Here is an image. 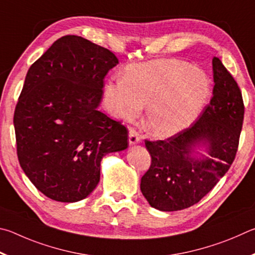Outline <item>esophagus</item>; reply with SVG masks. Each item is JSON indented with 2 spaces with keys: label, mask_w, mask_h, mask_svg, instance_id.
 I'll return each instance as SVG.
<instances>
[{
  "label": "esophagus",
  "mask_w": 255,
  "mask_h": 255,
  "mask_svg": "<svg viewBox=\"0 0 255 255\" xmlns=\"http://www.w3.org/2000/svg\"><path fill=\"white\" fill-rule=\"evenodd\" d=\"M141 141V136L139 135L134 128H130V132H128V143L130 144H136Z\"/></svg>",
  "instance_id": "1"
}]
</instances>
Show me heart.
<instances>
[{
  "label": "heart",
  "mask_w": 255,
  "mask_h": 255,
  "mask_svg": "<svg viewBox=\"0 0 255 255\" xmlns=\"http://www.w3.org/2000/svg\"><path fill=\"white\" fill-rule=\"evenodd\" d=\"M211 82L204 70L178 59H158L127 67L123 77L105 85L107 110L118 119L132 120L148 105L145 128L168 137L194 122L206 104Z\"/></svg>",
  "instance_id": "obj_1"
}]
</instances>
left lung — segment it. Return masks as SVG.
<instances>
[{
  "label": "left lung",
  "instance_id": "1",
  "mask_svg": "<svg viewBox=\"0 0 255 255\" xmlns=\"http://www.w3.org/2000/svg\"><path fill=\"white\" fill-rule=\"evenodd\" d=\"M213 73L212 100L189 128L166 140H144L151 166L140 188L159 211H181L197 204L235 159L244 119L242 93L217 57L213 58ZM197 146H205L210 157L195 158Z\"/></svg>",
  "mask_w": 255,
  "mask_h": 255
}]
</instances>
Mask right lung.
<instances>
[{"label":"right lung","mask_w":255,"mask_h":255,"mask_svg":"<svg viewBox=\"0 0 255 255\" xmlns=\"http://www.w3.org/2000/svg\"><path fill=\"white\" fill-rule=\"evenodd\" d=\"M118 64L109 49L65 35L29 68L13 118L16 153L48 198H86L100 182L102 158L128 148V128L97 110Z\"/></svg>","instance_id":"right-lung-1"}]
</instances>
